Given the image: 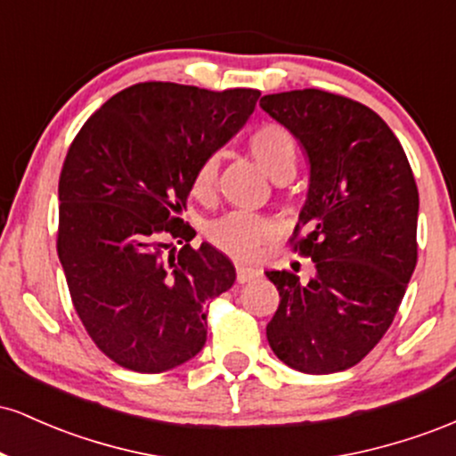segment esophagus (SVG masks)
<instances>
[{"label": "esophagus", "instance_id": "esophagus-1", "mask_svg": "<svg viewBox=\"0 0 456 456\" xmlns=\"http://www.w3.org/2000/svg\"><path fill=\"white\" fill-rule=\"evenodd\" d=\"M259 276H261V270L248 268V265H238V282H250L259 279Z\"/></svg>", "mask_w": 456, "mask_h": 456}]
</instances>
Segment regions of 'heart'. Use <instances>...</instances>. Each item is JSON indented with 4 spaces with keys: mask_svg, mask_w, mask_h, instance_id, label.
Instances as JSON below:
<instances>
[{
    "mask_svg": "<svg viewBox=\"0 0 456 456\" xmlns=\"http://www.w3.org/2000/svg\"><path fill=\"white\" fill-rule=\"evenodd\" d=\"M248 150L255 160L274 180H287L296 169L297 145L294 134L276 122L259 124L248 134ZM218 165L214 159H203L192 174V195L206 199L216 184ZM274 233V223L268 216L253 212H232L208 227L210 242L235 259H255Z\"/></svg>",
    "mask_w": 456,
    "mask_h": 456,
    "instance_id": "obj_1",
    "label": "heart"
}]
</instances>
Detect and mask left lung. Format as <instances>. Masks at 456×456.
I'll use <instances>...</instances> for the list:
<instances>
[{
	"label": "left lung",
	"instance_id": "1",
	"mask_svg": "<svg viewBox=\"0 0 456 456\" xmlns=\"http://www.w3.org/2000/svg\"><path fill=\"white\" fill-rule=\"evenodd\" d=\"M261 109L306 150L311 184L289 240L315 276H265L281 302L272 352L308 375L358 364L399 311L418 261V186L399 139L373 109L323 90L268 94Z\"/></svg>",
	"mask_w": 456,
	"mask_h": 456
}]
</instances>
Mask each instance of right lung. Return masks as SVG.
<instances>
[{"label": "right lung", "mask_w": 456, "mask_h": 456, "mask_svg": "<svg viewBox=\"0 0 456 456\" xmlns=\"http://www.w3.org/2000/svg\"><path fill=\"white\" fill-rule=\"evenodd\" d=\"M259 90L130 86L83 124L60 175L57 255L96 347L137 373H162L206 345V305L235 268L177 214L192 174L244 126ZM174 239L185 246L174 251ZM172 250L169 251L168 248Z\"/></svg>", "instance_id": "obj_1"}]
</instances>
